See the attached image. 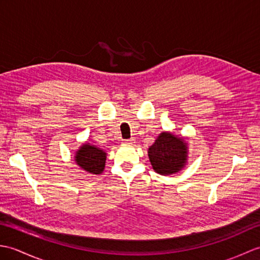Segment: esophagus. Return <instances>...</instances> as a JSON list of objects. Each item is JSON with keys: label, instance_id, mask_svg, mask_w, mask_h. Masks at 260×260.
Instances as JSON below:
<instances>
[{"label": "esophagus", "instance_id": "obj_1", "mask_svg": "<svg viewBox=\"0 0 260 260\" xmlns=\"http://www.w3.org/2000/svg\"><path fill=\"white\" fill-rule=\"evenodd\" d=\"M124 144H133L134 143V140L133 139H129V140H124L123 141Z\"/></svg>", "mask_w": 260, "mask_h": 260}]
</instances>
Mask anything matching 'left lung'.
I'll return each mask as SVG.
<instances>
[{"instance_id":"1","label":"left lung","mask_w":260,"mask_h":260,"mask_svg":"<svg viewBox=\"0 0 260 260\" xmlns=\"http://www.w3.org/2000/svg\"><path fill=\"white\" fill-rule=\"evenodd\" d=\"M186 143L171 133L159 134L148 148V157L155 172L168 175L178 172L186 161Z\"/></svg>"}]
</instances>
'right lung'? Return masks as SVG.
Masks as SVG:
<instances>
[{"label": "right lung", "mask_w": 260, "mask_h": 260, "mask_svg": "<svg viewBox=\"0 0 260 260\" xmlns=\"http://www.w3.org/2000/svg\"><path fill=\"white\" fill-rule=\"evenodd\" d=\"M106 162V153L89 144H84L76 154V163L91 174H101Z\"/></svg>", "instance_id": "add662e5"}]
</instances>
